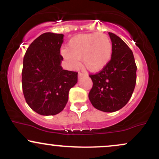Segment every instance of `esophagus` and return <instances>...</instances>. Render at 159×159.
Wrapping results in <instances>:
<instances>
[{
  "instance_id": "34e87169",
  "label": "esophagus",
  "mask_w": 159,
  "mask_h": 159,
  "mask_svg": "<svg viewBox=\"0 0 159 159\" xmlns=\"http://www.w3.org/2000/svg\"><path fill=\"white\" fill-rule=\"evenodd\" d=\"M84 75V74L81 73V72H79V73H78V78H81V77H83Z\"/></svg>"
}]
</instances>
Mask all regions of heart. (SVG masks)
Masks as SVG:
<instances>
[{
    "label": "heart",
    "mask_w": 159,
    "mask_h": 159,
    "mask_svg": "<svg viewBox=\"0 0 159 159\" xmlns=\"http://www.w3.org/2000/svg\"><path fill=\"white\" fill-rule=\"evenodd\" d=\"M61 54L72 69L79 66V59L82 58L86 68L96 72L103 69L111 61L113 45L106 34H78L69 40L67 48H62Z\"/></svg>",
    "instance_id": "1"
}]
</instances>
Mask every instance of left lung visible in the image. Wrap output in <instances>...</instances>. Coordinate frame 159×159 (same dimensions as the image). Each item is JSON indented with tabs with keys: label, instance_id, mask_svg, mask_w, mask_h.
Wrapping results in <instances>:
<instances>
[{
	"label": "left lung",
	"instance_id": "left-lung-1",
	"mask_svg": "<svg viewBox=\"0 0 159 159\" xmlns=\"http://www.w3.org/2000/svg\"><path fill=\"white\" fill-rule=\"evenodd\" d=\"M113 45L111 61L101 72L90 75L93 87L89 99L95 108L114 112L129 101L136 84L137 66L134 55L123 39L108 33Z\"/></svg>",
	"mask_w": 159,
	"mask_h": 159
}]
</instances>
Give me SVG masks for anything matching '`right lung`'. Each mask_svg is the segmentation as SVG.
I'll list each match as a JSON object with an SVG mask.
<instances>
[{"mask_svg": "<svg viewBox=\"0 0 159 159\" xmlns=\"http://www.w3.org/2000/svg\"><path fill=\"white\" fill-rule=\"evenodd\" d=\"M62 34L45 33L30 45L23 60L22 90L27 105L40 115L63 110L69 91L78 82V72L61 66Z\"/></svg>", "mask_w": 159, "mask_h": 159, "instance_id": "add662e5", "label": "right lung"}]
</instances>
